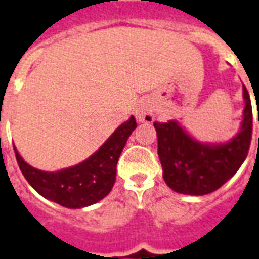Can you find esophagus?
<instances>
[{"label": "esophagus", "mask_w": 259, "mask_h": 259, "mask_svg": "<svg viewBox=\"0 0 259 259\" xmlns=\"http://www.w3.org/2000/svg\"><path fill=\"white\" fill-rule=\"evenodd\" d=\"M136 118L139 122H145V123H149L154 120V111H152V107L148 104H141L136 110Z\"/></svg>", "instance_id": "1"}]
</instances>
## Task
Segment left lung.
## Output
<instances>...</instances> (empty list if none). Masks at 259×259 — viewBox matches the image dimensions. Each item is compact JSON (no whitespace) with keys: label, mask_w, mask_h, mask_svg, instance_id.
I'll return each instance as SVG.
<instances>
[{"label":"left lung","mask_w":259,"mask_h":259,"mask_svg":"<svg viewBox=\"0 0 259 259\" xmlns=\"http://www.w3.org/2000/svg\"><path fill=\"white\" fill-rule=\"evenodd\" d=\"M243 97L246 107L242 129L225 144H202L176 120L155 122L163 178L173 191L193 196L207 195L217 191L240 168L252 135L251 100L246 86H243Z\"/></svg>","instance_id":"left-lung-1"}]
</instances>
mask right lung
Masks as SVG:
<instances>
[{"instance_id":"add662e5","label":"right lung","mask_w":259,"mask_h":259,"mask_svg":"<svg viewBox=\"0 0 259 259\" xmlns=\"http://www.w3.org/2000/svg\"><path fill=\"white\" fill-rule=\"evenodd\" d=\"M137 127L135 116L120 124L97 152L85 162L60 171H42L26 163L15 148L19 167L28 184L44 198L68 208H81L105 198L115 184L116 163L126 141Z\"/></svg>"}]
</instances>
